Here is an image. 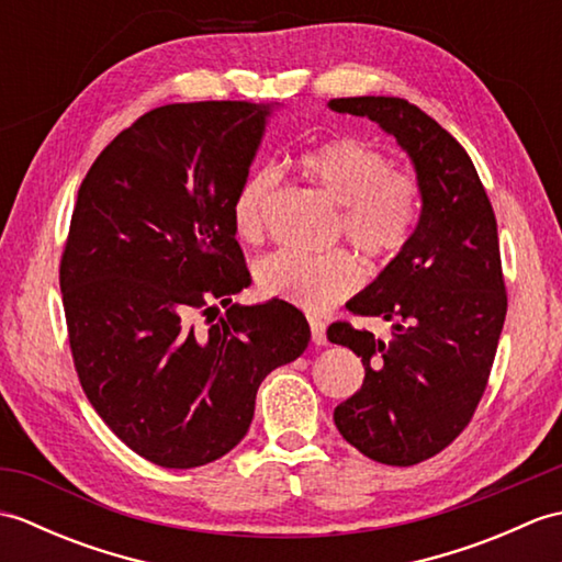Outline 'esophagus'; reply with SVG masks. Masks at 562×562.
I'll use <instances>...</instances> for the list:
<instances>
[{
  "label": "esophagus",
  "mask_w": 562,
  "mask_h": 562,
  "mask_svg": "<svg viewBox=\"0 0 562 562\" xmlns=\"http://www.w3.org/2000/svg\"><path fill=\"white\" fill-rule=\"evenodd\" d=\"M308 326H312V340L316 345L326 342V324L318 316H308Z\"/></svg>",
  "instance_id": "1"
}]
</instances>
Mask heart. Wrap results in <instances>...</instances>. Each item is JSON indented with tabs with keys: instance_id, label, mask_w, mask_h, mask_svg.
Returning <instances> with one entry per match:
<instances>
[{
	"instance_id": "b5f03b06",
	"label": "heart",
	"mask_w": 562,
	"mask_h": 562,
	"mask_svg": "<svg viewBox=\"0 0 562 562\" xmlns=\"http://www.w3.org/2000/svg\"><path fill=\"white\" fill-rule=\"evenodd\" d=\"M302 173L321 193L340 205V232L364 256L384 260L408 241L417 220V186L411 176L393 171L384 151L355 137H336L306 149ZM272 171L258 169L238 188L232 205L236 234L258 241L266 229V210L274 190ZM362 280L360 262L348 250L300 254L274 250L258 262V284L308 308H326L348 296Z\"/></svg>"
}]
</instances>
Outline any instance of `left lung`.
Masks as SVG:
<instances>
[{"label":"left lung","instance_id":"1","mask_svg":"<svg viewBox=\"0 0 562 562\" xmlns=\"http://www.w3.org/2000/svg\"><path fill=\"white\" fill-rule=\"evenodd\" d=\"M328 109L396 137L420 190L411 238L348 302L352 314L391 321L393 338L328 328L364 364L362 389L333 413L340 435L379 463L413 465L459 437L491 376L507 314L497 222L469 154L417 105L355 97Z\"/></svg>","mask_w":562,"mask_h":562}]
</instances>
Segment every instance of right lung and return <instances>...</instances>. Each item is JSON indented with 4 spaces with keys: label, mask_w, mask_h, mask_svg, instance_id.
Segmentation results:
<instances>
[{
    "label": "right lung",
    "mask_w": 562,
    "mask_h": 562,
    "mask_svg": "<svg viewBox=\"0 0 562 562\" xmlns=\"http://www.w3.org/2000/svg\"><path fill=\"white\" fill-rule=\"evenodd\" d=\"M274 109L200 101L145 113L99 154L71 212L59 290L81 389L164 469L229 453L260 381L312 338L288 302H232L250 284L232 205Z\"/></svg>",
    "instance_id": "obj_1"
}]
</instances>
